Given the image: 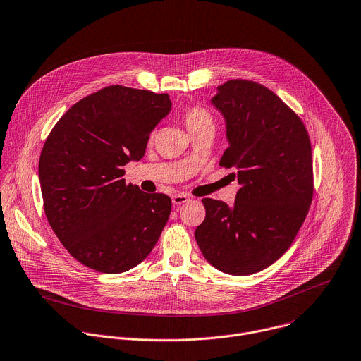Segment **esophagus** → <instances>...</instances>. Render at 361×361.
Returning <instances> with one entry per match:
<instances>
[{"label":"esophagus","instance_id":"1","mask_svg":"<svg viewBox=\"0 0 361 361\" xmlns=\"http://www.w3.org/2000/svg\"><path fill=\"white\" fill-rule=\"evenodd\" d=\"M190 200V197L187 195V194H174L173 195V198H171V201H173V204L174 205H181V204H184V202H187Z\"/></svg>","mask_w":361,"mask_h":361}]
</instances>
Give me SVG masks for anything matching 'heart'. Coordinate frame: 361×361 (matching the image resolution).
I'll list each match as a JSON object with an SVG mask.
<instances>
[{"label": "heart", "instance_id": "b5f03b06", "mask_svg": "<svg viewBox=\"0 0 361 361\" xmlns=\"http://www.w3.org/2000/svg\"><path fill=\"white\" fill-rule=\"evenodd\" d=\"M184 122L188 132H197L207 126H214V118L211 113L200 106L191 107L184 114Z\"/></svg>", "mask_w": 361, "mask_h": 361}]
</instances>
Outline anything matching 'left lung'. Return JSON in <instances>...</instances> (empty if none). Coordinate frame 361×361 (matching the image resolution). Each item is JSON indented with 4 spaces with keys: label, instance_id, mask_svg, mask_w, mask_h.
<instances>
[{
    "label": "left lung",
    "instance_id": "8db88e82",
    "mask_svg": "<svg viewBox=\"0 0 361 361\" xmlns=\"http://www.w3.org/2000/svg\"><path fill=\"white\" fill-rule=\"evenodd\" d=\"M225 120L228 149L219 166L233 169L235 202L204 198L195 229L204 258L218 271L245 276L276 262L292 245L312 202V147L302 120L269 89L228 80L211 99Z\"/></svg>",
    "mask_w": 361,
    "mask_h": 361
}]
</instances>
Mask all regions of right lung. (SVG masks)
Segmentation results:
<instances>
[{"mask_svg": "<svg viewBox=\"0 0 361 361\" xmlns=\"http://www.w3.org/2000/svg\"><path fill=\"white\" fill-rule=\"evenodd\" d=\"M171 106L167 93L109 86L73 104L48 136L38 169L45 214L85 267L122 274L157 244L170 197L143 192L122 177L128 163L143 159Z\"/></svg>", "mask_w": 361, "mask_h": 361, "instance_id": "right-lung-1", "label": "right lung"}]
</instances>
